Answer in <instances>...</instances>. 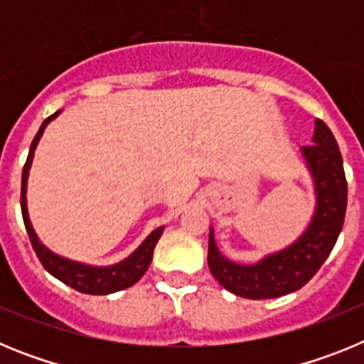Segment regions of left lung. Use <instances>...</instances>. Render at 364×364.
<instances>
[{"label":"left lung","instance_id":"1","mask_svg":"<svg viewBox=\"0 0 364 364\" xmlns=\"http://www.w3.org/2000/svg\"><path fill=\"white\" fill-rule=\"evenodd\" d=\"M314 180L315 210L308 228L290 246L240 264L224 257L210 228L208 264L213 277L228 291L246 299H275L297 291L314 277L333 250L346 213L345 167L339 146L323 120H315L311 146L301 147Z\"/></svg>","mask_w":364,"mask_h":364}]
</instances>
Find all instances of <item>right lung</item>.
I'll return each mask as SVG.
<instances>
[{
    "label": "right lung",
    "instance_id": "right-lung-1",
    "mask_svg": "<svg viewBox=\"0 0 364 364\" xmlns=\"http://www.w3.org/2000/svg\"><path fill=\"white\" fill-rule=\"evenodd\" d=\"M60 112L62 111H56L41 124L40 131H38L34 140H32L27 162H25L23 173H21V215H23L25 230H27L32 247H34V252H36L38 259H40V262L43 264V268L47 269L53 277H56L58 281H62L63 284L70 286V288H74V290L80 291V294L89 295H109L114 294V291L125 290V288L136 284V282L142 279L144 273H146V269L149 268L151 260H153L154 246L159 242L160 235H162L164 231V226L151 231L146 237V240H144L129 257H125L124 260H120L117 264L92 266L83 264V262H78V260H70L67 259V257H62L58 255V253L50 252L49 247L45 246L40 240V237H38L34 228H32L31 218H28L27 180L28 171H31L32 166V159H34V151H36L38 144H40V138L41 134H43L45 127H47Z\"/></svg>",
    "mask_w": 364,
    "mask_h": 364
}]
</instances>
